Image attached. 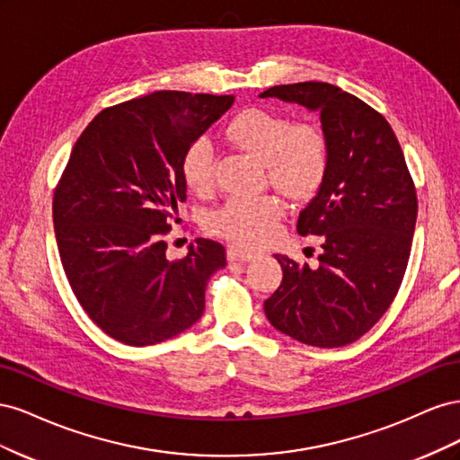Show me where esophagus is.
<instances>
[{
  "label": "esophagus",
  "instance_id": "1",
  "mask_svg": "<svg viewBox=\"0 0 460 460\" xmlns=\"http://www.w3.org/2000/svg\"><path fill=\"white\" fill-rule=\"evenodd\" d=\"M257 257V252L253 249H247L242 245H230L228 247V259L230 261H240V262H247V261H253Z\"/></svg>",
  "mask_w": 460,
  "mask_h": 460
}]
</instances>
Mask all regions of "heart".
Wrapping results in <instances>:
<instances>
[{
    "instance_id": "1",
    "label": "heart",
    "mask_w": 460,
    "mask_h": 460,
    "mask_svg": "<svg viewBox=\"0 0 460 460\" xmlns=\"http://www.w3.org/2000/svg\"><path fill=\"white\" fill-rule=\"evenodd\" d=\"M226 136L264 163L269 180L286 196L307 199L323 186L330 144L318 124H294L284 115L252 107L230 120ZM215 161L211 140L198 137L191 142L182 157V176L191 191L207 193L213 188ZM282 213L284 207L274 196H234L211 215L208 226L228 240L255 245L270 238Z\"/></svg>"
}]
</instances>
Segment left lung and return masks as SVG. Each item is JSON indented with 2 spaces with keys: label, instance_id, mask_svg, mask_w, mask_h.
<instances>
[{
  "label": "left lung",
  "instance_id": "left-lung-1",
  "mask_svg": "<svg viewBox=\"0 0 460 460\" xmlns=\"http://www.w3.org/2000/svg\"><path fill=\"white\" fill-rule=\"evenodd\" d=\"M261 97L316 111L330 144L324 182L297 218L301 235L323 242L318 264L276 255L284 278L264 313L301 343L343 347L378 323L401 288L419 213L412 176L389 122L353 93L297 82Z\"/></svg>",
  "mask_w": 460,
  "mask_h": 460
}]
</instances>
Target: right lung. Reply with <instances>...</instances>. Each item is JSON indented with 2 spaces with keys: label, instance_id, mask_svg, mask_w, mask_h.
Wrapping results in <instances>:
<instances>
[{
  "label": "right lung",
  "instance_id": "add662e5",
  "mask_svg": "<svg viewBox=\"0 0 460 460\" xmlns=\"http://www.w3.org/2000/svg\"><path fill=\"white\" fill-rule=\"evenodd\" d=\"M234 95L153 92L103 109L76 140L53 193L55 238L82 309L113 340L144 347L198 323L208 278L226 264L218 242L166 259L186 201L182 157Z\"/></svg>",
  "mask_w": 460,
  "mask_h": 460
}]
</instances>
